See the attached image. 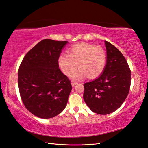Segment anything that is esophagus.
Listing matches in <instances>:
<instances>
[{
  "mask_svg": "<svg viewBox=\"0 0 148 148\" xmlns=\"http://www.w3.org/2000/svg\"><path fill=\"white\" fill-rule=\"evenodd\" d=\"M77 84V82H73L71 83V84H72V86H75Z\"/></svg>",
  "mask_w": 148,
  "mask_h": 148,
  "instance_id": "esophagus-1",
  "label": "esophagus"
}]
</instances>
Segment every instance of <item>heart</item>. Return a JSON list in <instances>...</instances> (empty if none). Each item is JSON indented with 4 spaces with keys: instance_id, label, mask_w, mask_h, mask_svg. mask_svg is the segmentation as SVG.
Masks as SVG:
<instances>
[{
    "instance_id": "1",
    "label": "heart",
    "mask_w": 148,
    "mask_h": 148,
    "mask_svg": "<svg viewBox=\"0 0 148 148\" xmlns=\"http://www.w3.org/2000/svg\"><path fill=\"white\" fill-rule=\"evenodd\" d=\"M67 54L59 56L58 64L62 73L67 76L71 75L78 65L80 69L72 76L74 80H80L88 75L91 79L97 77L106 65V53L99 45L79 43L68 49Z\"/></svg>"
}]
</instances>
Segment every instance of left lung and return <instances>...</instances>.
Here are the masks:
<instances>
[{
    "instance_id": "obj_1",
    "label": "left lung",
    "mask_w": 148,
    "mask_h": 148,
    "mask_svg": "<svg viewBox=\"0 0 148 148\" xmlns=\"http://www.w3.org/2000/svg\"><path fill=\"white\" fill-rule=\"evenodd\" d=\"M107 62L103 73L84 84V100L90 110L106 115L117 110L130 92L131 70L126 59L115 46L105 41Z\"/></svg>"
}]
</instances>
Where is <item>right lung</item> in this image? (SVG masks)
<instances>
[{
  "instance_id": "obj_1",
  "label": "right lung",
  "mask_w": 148,
  "mask_h": 148,
  "mask_svg": "<svg viewBox=\"0 0 148 148\" xmlns=\"http://www.w3.org/2000/svg\"><path fill=\"white\" fill-rule=\"evenodd\" d=\"M67 41L45 39L31 49L18 70V86L25 107L37 117H54L66 108L71 81L59 68L58 59Z\"/></svg>"
}]
</instances>
